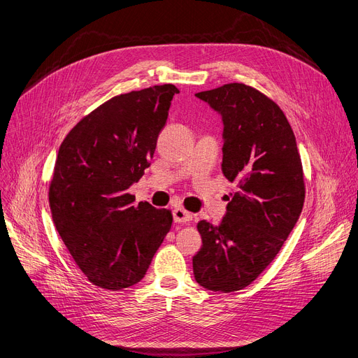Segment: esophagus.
Segmentation results:
<instances>
[{
	"label": "esophagus",
	"instance_id": "esophagus-1",
	"mask_svg": "<svg viewBox=\"0 0 358 358\" xmlns=\"http://www.w3.org/2000/svg\"><path fill=\"white\" fill-rule=\"evenodd\" d=\"M172 215H174L176 222H189L193 218L192 213H189V210L182 209V208H176L174 210H172Z\"/></svg>",
	"mask_w": 358,
	"mask_h": 358
}]
</instances>
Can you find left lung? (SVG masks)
I'll list each match as a JSON object with an SVG mask.
<instances>
[{
    "label": "left lung",
    "instance_id": "obj_1",
    "mask_svg": "<svg viewBox=\"0 0 358 358\" xmlns=\"http://www.w3.org/2000/svg\"><path fill=\"white\" fill-rule=\"evenodd\" d=\"M222 116V174L237 184L218 226L197 222L196 282L214 292L252 283L279 254L301 215L306 182L296 140L279 104L241 83L197 92Z\"/></svg>",
    "mask_w": 358,
    "mask_h": 358
}]
</instances>
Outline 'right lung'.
Returning <instances> with one entry per match:
<instances>
[{
  "instance_id": "1",
  "label": "right lung",
  "mask_w": 358,
  "mask_h": 358,
  "mask_svg": "<svg viewBox=\"0 0 358 358\" xmlns=\"http://www.w3.org/2000/svg\"><path fill=\"white\" fill-rule=\"evenodd\" d=\"M178 88L119 94L85 115L60 144L48 187L52 221L87 279L101 289L138 283L171 229L169 209L128 193L153 157Z\"/></svg>"
}]
</instances>
